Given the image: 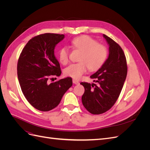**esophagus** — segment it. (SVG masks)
Returning a JSON list of instances; mask_svg holds the SVG:
<instances>
[{"label":"esophagus","instance_id":"34e87169","mask_svg":"<svg viewBox=\"0 0 150 150\" xmlns=\"http://www.w3.org/2000/svg\"><path fill=\"white\" fill-rule=\"evenodd\" d=\"M72 83L75 84H79V83L78 81H76L75 79H72Z\"/></svg>","mask_w":150,"mask_h":150}]
</instances>
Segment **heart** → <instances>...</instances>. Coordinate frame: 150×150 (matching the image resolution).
<instances>
[{"mask_svg": "<svg viewBox=\"0 0 150 150\" xmlns=\"http://www.w3.org/2000/svg\"><path fill=\"white\" fill-rule=\"evenodd\" d=\"M72 45L75 49L83 53L79 57L78 63H74L67 67L64 74L71 78L78 79L88 67L91 71L99 69L105 62L108 51L103 45L98 44L97 41L88 35H81L72 40ZM59 58L63 64L69 61V51L67 47H62L59 51Z\"/></svg>", "mask_w": 150, "mask_h": 150, "instance_id": "1", "label": "heart"}]
</instances>
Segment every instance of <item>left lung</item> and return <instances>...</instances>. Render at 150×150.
Listing matches in <instances>:
<instances>
[{
    "mask_svg": "<svg viewBox=\"0 0 150 150\" xmlns=\"http://www.w3.org/2000/svg\"><path fill=\"white\" fill-rule=\"evenodd\" d=\"M103 38L109 46L108 57L103 65L90 76L97 79L98 84L81 83L85 89L82 96L83 106L93 115L102 114L114 105L127 75L126 59L122 49L105 34H103Z\"/></svg>",
    "mask_w": 150,
    "mask_h": 150,
    "instance_id": "left-lung-1",
    "label": "left lung"
}]
</instances>
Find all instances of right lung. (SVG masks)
<instances>
[{
    "instance_id": "add662e5",
    "label": "right lung",
    "mask_w": 150,
    "mask_h": 150,
    "mask_svg": "<svg viewBox=\"0 0 150 150\" xmlns=\"http://www.w3.org/2000/svg\"><path fill=\"white\" fill-rule=\"evenodd\" d=\"M64 38V34L51 33L35 36L26 44L18 60L17 76L22 91L28 102L39 111L55 108L72 85L69 77L48 83L51 77L61 74L54 49Z\"/></svg>"
}]
</instances>
